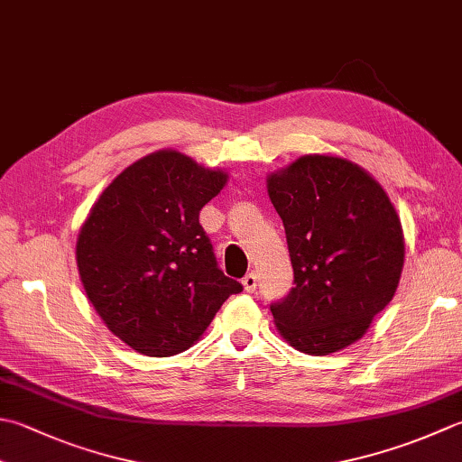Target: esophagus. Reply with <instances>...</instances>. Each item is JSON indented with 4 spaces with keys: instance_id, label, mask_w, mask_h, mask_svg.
<instances>
[{
    "instance_id": "34e87169",
    "label": "esophagus",
    "mask_w": 462,
    "mask_h": 462,
    "mask_svg": "<svg viewBox=\"0 0 462 462\" xmlns=\"http://www.w3.org/2000/svg\"><path fill=\"white\" fill-rule=\"evenodd\" d=\"M242 286H244V291H246V292H254L256 286H258L256 274H254V273H248L246 276H244V278H242Z\"/></svg>"
}]
</instances>
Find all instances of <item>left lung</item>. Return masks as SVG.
Returning a JSON list of instances; mask_svg holds the SVG:
<instances>
[{
	"label": "left lung",
	"instance_id": "obj_1",
	"mask_svg": "<svg viewBox=\"0 0 462 462\" xmlns=\"http://www.w3.org/2000/svg\"><path fill=\"white\" fill-rule=\"evenodd\" d=\"M266 189L296 284L270 306L280 337L312 356L355 345L401 282L404 234L394 204L365 168L328 153L273 171Z\"/></svg>",
	"mask_w": 462,
	"mask_h": 462
}]
</instances>
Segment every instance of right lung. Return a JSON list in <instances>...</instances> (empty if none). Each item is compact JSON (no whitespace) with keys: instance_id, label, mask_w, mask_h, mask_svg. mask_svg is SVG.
<instances>
[{"instance_id":"right-lung-1","label":"right lung","mask_w":462,"mask_h":462,"mask_svg":"<svg viewBox=\"0 0 462 462\" xmlns=\"http://www.w3.org/2000/svg\"><path fill=\"white\" fill-rule=\"evenodd\" d=\"M226 182L228 171L158 150L120 171L81 224L76 262L88 300L140 355L188 350L242 291L216 264L198 220Z\"/></svg>"}]
</instances>
